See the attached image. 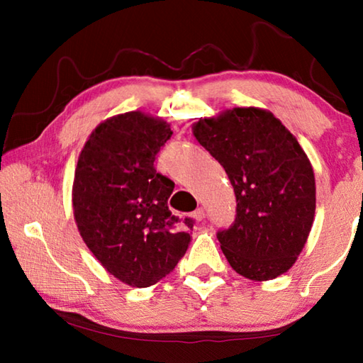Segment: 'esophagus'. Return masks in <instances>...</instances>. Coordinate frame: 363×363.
Masks as SVG:
<instances>
[{
    "label": "esophagus",
    "instance_id": "obj_1",
    "mask_svg": "<svg viewBox=\"0 0 363 363\" xmlns=\"http://www.w3.org/2000/svg\"><path fill=\"white\" fill-rule=\"evenodd\" d=\"M192 216H194L195 220H203L205 219V210H203V208H199V210L194 211Z\"/></svg>",
    "mask_w": 363,
    "mask_h": 363
}]
</instances>
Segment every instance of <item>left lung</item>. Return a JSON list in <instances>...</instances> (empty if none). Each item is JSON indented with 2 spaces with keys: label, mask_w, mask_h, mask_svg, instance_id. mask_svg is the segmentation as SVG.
Wrapping results in <instances>:
<instances>
[{
  "label": "left lung",
  "mask_w": 363,
  "mask_h": 363,
  "mask_svg": "<svg viewBox=\"0 0 363 363\" xmlns=\"http://www.w3.org/2000/svg\"><path fill=\"white\" fill-rule=\"evenodd\" d=\"M223 164L237 199L229 229L218 232L232 269L251 280L286 272L303 251L315 214L314 169L296 138L267 110L235 107L192 126Z\"/></svg>",
  "instance_id": "8db88e82"
}]
</instances>
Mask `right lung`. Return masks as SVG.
<instances>
[{
	"label": "right lung",
	"mask_w": 363,
	"mask_h": 363,
	"mask_svg": "<svg viewBox=\"0 0 363 363\" xmlns=\"http://www.w3.org/2000/svg\"><path fill=\"white\" fill-rule=\"evenodd\" d=\"M167 121L126 112L86 140L73 179V214L86 247L123 284L145 288L186 255L194 219L171 214L174 182L153 162L171 138Z\"/></svg>",
	"instance_id": "add662e5"
}]
</instances>
